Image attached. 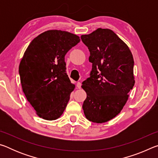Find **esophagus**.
Returning a JSON list of instances; mask_svg holds the SVG:
<instances>
[{
    "label": "esophagus",
    "instance_id": "1",
    "mask_svg": "<svg viewBox=\"0 0 158 158\" xmlns=\"http://www.w3.org/2000/svg\"><path fill=\"white\" fill-rule=\"evenodd\" d=\"M77 88H78V89H81V82H78L77 84Z\"/></svg>",
    "mask_w": 158,
    "mask_h": 158
}]
</instances>
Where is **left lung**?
<instances>
[{
    "mask_svg": "<svg viewBox=\"0 0 158 158\" xmlns=\"http://www.w3.org/2000/svg\"><path fill=\"white\" fill-rule=\"evenodd\" d=\"M81 40L90 52V77L82 83L87 94L82 108L96 123L110 121L123 108L135 85L134 59L129 47L108 28H98Z\"/></svg>",
    "mask_w": 158,
    "mask_h": 158,
    "instance_id": "8db88e82",
    "label": "left lung"
}]
</instances>
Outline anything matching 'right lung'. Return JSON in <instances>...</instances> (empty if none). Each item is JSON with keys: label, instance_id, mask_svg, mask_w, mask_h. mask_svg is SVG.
Returning a JSON list of instances; mask_svg holds the SVG:
<instances>
[{"label": "right lung", "instance_id": "obj_1", "mask_svg": "<svg viewBox=\"0 0 158 158\" xmlns=\"http://www.w3.org/2000/svg\"><path fill=\"white\" fill-rule=\"evenodd\" d=\"M79 42L77 35L50 30L34 38L26 49L19 68L20 81L39 117L53 121L65 109L75 85L66 73L65 56Z\"/></svg>", "mask_w": 158, "mask_h": 158}]
</instances>
